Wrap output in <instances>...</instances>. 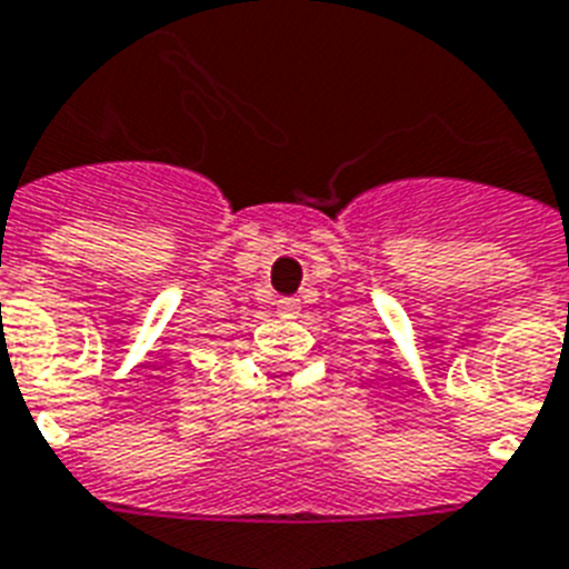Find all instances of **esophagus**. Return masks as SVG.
<instances>
[{"label": "esophagus", "mask_w": 569, "mask_h": 569, "mask_svg": "<svg viewBox=\"0 0 569 569\" xmlns=\"http://www.w3.org/2000/svg\"><path fill=\"white\" fill-rule=\"evenodd\" d=\"M298 310H301V301H298V298H280V301H277V312H280L283 319H295Z\"/></svg>", "instance_id": "esophagus-1"}]
</instances>
